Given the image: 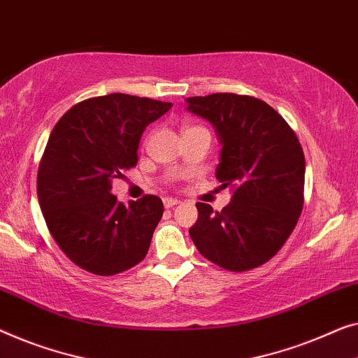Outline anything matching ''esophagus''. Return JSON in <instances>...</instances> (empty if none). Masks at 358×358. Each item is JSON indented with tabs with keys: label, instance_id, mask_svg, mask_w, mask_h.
Instances as JSON below:
<instances>
[{
	"label": "esophagus",
	"instance_id": "1",
	"mask_svg": "<svg viewBox=\"0 0 358 358\" xmlns=\"http://www.w3.org/2000/svg\"><path fill=\"white\" fill-rule=\"evenodd\" d=\"M163 203H164V206H166V208H173L174 205H179V203H180V200H178V199H169V196H166V199L163 200Z\"/></svg>",
	"mask_w": 358,
	"mask_h": 358
}]
</instances>
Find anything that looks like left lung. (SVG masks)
I'll return each mask as SVG.
<instances>
[{
    "instance_id": "obj_1",
    "label": "left lung",
    "mask_w": 358,
    "mask_h": 358,
    "mask_svg": "<svg viewBox=\"0 0 358 358\" xmlns=\"http://www.w3.org/2000/svg\"><path fill=\"white\" fill-rule=\"evenodd\" d=\"M185 101L187 111L216 129L221 143L216 179L232 187L221 211L196 203L192 241L206 260L229 271L260 266L279 252L302 213L305 158L299 138L258 98L213 93Z\"/></svg>"
}]
</instances>
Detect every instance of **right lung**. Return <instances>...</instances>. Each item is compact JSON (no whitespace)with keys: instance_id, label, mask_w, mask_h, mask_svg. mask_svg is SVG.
<instances>
[{"instance_id":"1","label":"right lung","mask_w":358,"mask_h":358,"mask_svg":"<svg viewBox=\"0 0 358 358\" xmlns=\"http://www.w3.org/2000/svg\"><path fill=\"white\" fill-rule=\"evenodd\" d=\"M171 106L111 93L77 103L56 122L38 168V203L56 243L85 271L113 276L147 255L163 201L145 195L124 205L111 182L136 166L143 131Z\"/></svg>"}]
</instances>
